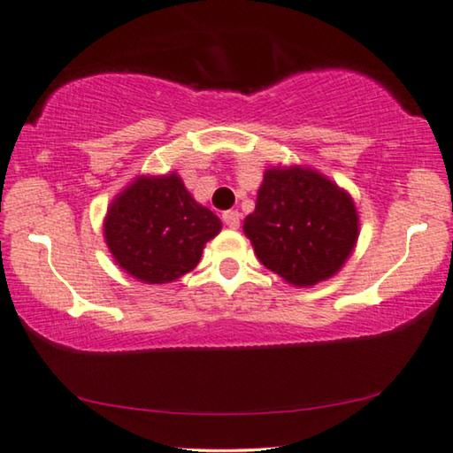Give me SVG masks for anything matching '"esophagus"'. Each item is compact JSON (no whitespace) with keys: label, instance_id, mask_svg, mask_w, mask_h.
<instances>
[{"label":"esophagus","instance_id":"obj_1","mask_svg":"<svg viewBox=\"0 0 453 453\" xmlns=\"http://www.w3.org/2000/svg\"><path fill=\"white\" fill-rule=\"evenodd\" d=\"M222 220H225V225L228 228H239L241 214H239V211H226V212H222Z\"/></svg>","mask_w":453,"mask_h":453}]
</instances>
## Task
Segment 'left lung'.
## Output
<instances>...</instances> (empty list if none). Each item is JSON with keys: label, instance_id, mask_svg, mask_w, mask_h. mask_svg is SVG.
I'll return each instance as SVG.
<instances>
[{"label": "left lung", "instance_id": "8db88e82", "mask_svg": "<svg viewBox=\"0 0 453 453\" xmlns=\"http://www.w3.org/2000/svg\"><path fill=\"white\" fill-rule=\"evenodd\" d=\"M257 259L296 288H311L344 267L360 234L350 194L310 165L263 173L255 211L242 225Z\"/></svg>", "mask_w": 453, "mask_h": 453}]
</instances>
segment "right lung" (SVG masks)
Segmentation results:
<instances>
[{
    "instance_id": "add662e5",
    "label": "right lung",
    "mask_w": 453,
    "mask_h": 453,
    "mask_svg": "<svg viewBox=\"0 0 453 453\" xmlns=\"http://www.w3.org/2000/svg\"><path fill=\"white\" fill-rule=\"evenodd\" d=\"M222 222L198 204L176 172L142 173L111 200L103 234L117 265L134 280L162 285L198 265Z\"/></svg>"
}]
</instances>
